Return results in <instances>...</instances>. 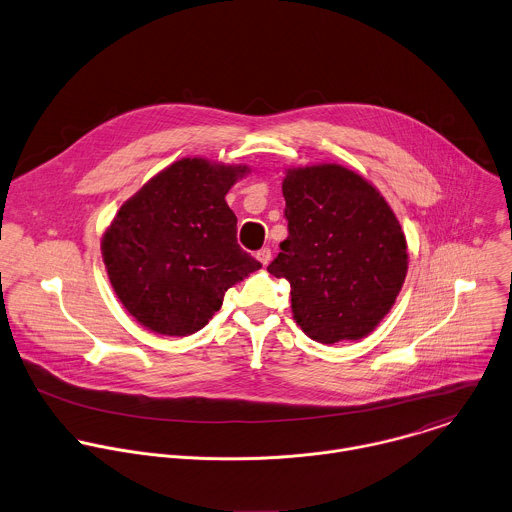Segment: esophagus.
Masks as SVG:
<instances>
[{
  "label": "esophagus",
  "mask_w": 512,
  "mask_h": 512,
  "mask_svg": "<svg viewBox=\"0 0 512 512\" xmlns=\"http://www.w3.org/2000/svg\"><path fill=\"white\" fill-rule=\"evenodd\" d=\"M257 259L261 261V265H269V261H271V249H269V247L259 249V251H257Z\"/></svg>",
  "instance_id": "34e87169"
}]
</instances>
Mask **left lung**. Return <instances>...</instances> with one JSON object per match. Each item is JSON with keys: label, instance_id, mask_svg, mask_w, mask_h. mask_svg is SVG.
<instances>
[{"label": "left lung", "instance_id": "8db88e82", "mask_svg": "<svg viewBox=\"0 0 512 512\" xmlns=\"http://www.w3.org/2000/svg\"><path fill=\"white\" fill-rule=\"evenodd\" d=\"M283 197L289 235L267 271L291 283L295 321L325 345L363 339L407 275L395 213L371 183L335 163L289 169Z\"/></svg>", "mask_w": 512, "mask_h": 512}]
</instances>
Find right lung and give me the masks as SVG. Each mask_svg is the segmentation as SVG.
<instances>
[{
  "instance_id": "1",
  "label": "right lung",
  "mask_w": 512,
  "mask_h": 512,
  "mask_svg": "<svg viewBox=\"0 0 512 512\" xmlns=\"http://www.w3.org/2000/svg\"><path fill=\"white\" fill-rule=\"evenodd\" d=\"M247 167L181 159L121 205L103 261L123 307L147 329L185 337L221 309L225 291L261 263L237 243L225 195Z\"/></svg>"
}]
</instances>
